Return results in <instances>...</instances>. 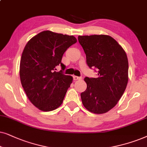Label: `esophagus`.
Segmentation results:
<instances>
[{"label":"esophagus","instance_id":"esophagus-1","mask_svg":"<svg viewBox=\"0 0 147 147\" xmlns=\"http://www.w3.org/2000/svg\"><path fill=\"white\" fill-rule=\"evenodd\" d=\"M74 80H81L82 79L81 77H77V76H73Z\"/></svg>","mask_w":147,"mask_h":147}]
</instances>
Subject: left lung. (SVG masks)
Returning a JSON list of instances; mask_svg holds the SVG:
<instances>
[{"mask_svg": "<svg viewBox=\"0 0 147 147\" xmlns=\"http://www.w3.org/2000/svg\"><path fill=\"white\" fill-rule=\"evenodd\" d=\"M78 40L86 54L88 66L97 72V78L84 79L87 87L81 94L82 102L92 113H106L117 104L126 88V54L114 39L106 35L80 36Z\"/></svg>", "mask_w": 147, "mask_h": 147, "instance_id": "8db88e82", "label": "left lung"}]
</instances>
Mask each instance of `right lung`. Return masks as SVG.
Masks as SVG:
<instances>
[{"label": "right lung", "mask_w": 147, "mask_h": 147, "mask_svg": "<svg viewBox=\"0 0 147 147\" xmlns=\"http://www.w3.org/2000/svg\"><path fill=\"white\" fill-rule=\"evenodd\" d=\"M73 36L44 31L27 42L20 62L21 83L27 97L40 110L52 111L62 103L72 77L65 75L62 58L77 42ZM62 70L55 71L56 66Z\"/></svg>", "instance_id": "1"}]
</instances>
